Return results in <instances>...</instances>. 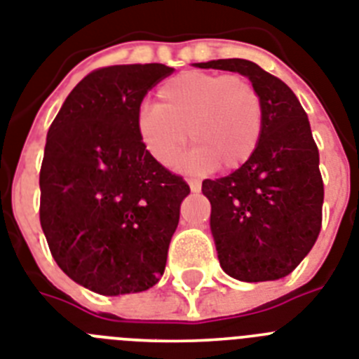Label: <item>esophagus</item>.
<instances>
[{
    "label": "esophagus",
    "mask_w": 359,
    "mask_h": 359,
    "mask_svg": "<svg viewBox=\"0 0 359 359\" xmlns=\"http://www.w3.org/2000/svg\"><path fill=\"white\" fill-rule=\"evenodd\" d=\"M188 182H189V188H191V191H194V194H198V191H201V182H198L197 179H189Z\"/></svg>",
    "instance_id": "esophagus-1"
}]
</instances>
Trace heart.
<instances>
[{"mask_svg":"<svg viewBox=\"0 0 359 359\" xmlns=\"http://www.w3.org/2000/svg\"><path fill=\"white\" fill-rule=\"evenodd\" d=\"M158 104L137 116V133L156 162L177 158L186 138L195 149L186 168L236 171L257 151L264 129L263 96L243 74L186 71L165 80Z\"/></svg>","mask_w":359,"mask_h":359,"instance_id":"1","label":"heart"}]
</instances>
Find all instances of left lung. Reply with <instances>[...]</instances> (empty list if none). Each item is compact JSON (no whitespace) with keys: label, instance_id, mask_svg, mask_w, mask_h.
<instances>
[{"label":"left lung","instance_id":"1","mask_svg":"<svg viewBox=\"0 0 359 359\" xmlns=\"http://www.w3.org/2000/svg\"><path fill=\"white\" fill-rule=\"evenodd\" d=\"M239 72L264 102L255 155L221 179H206L213 241L222 270L239 281L281 279L305 259L321 230L323 179L310 122L287 83L250 60L195 63Z\"/></svg>","mask_w":359,"mask_h":359}]
</instances>
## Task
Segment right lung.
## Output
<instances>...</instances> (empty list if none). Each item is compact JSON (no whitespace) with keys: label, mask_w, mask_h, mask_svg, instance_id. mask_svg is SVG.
Here are the masks:
<instances>
[{"label":"right lung","mask_w":359,"mask_h":359,"mask_svg":"<svg viewBox=\"0 0 359 359\" xmlns=\"http://www.w3.org/2000/svg\"><path fill=\"white\" fill-rule=\"evenodd\" d=\"M171 72L162 63L96 69L69 93L47 133L41 230L63 272L102 296L158 283L189 194L137 133L144 96Z\"/></svg>","instance_id":"add662e5"}]
</instances>
